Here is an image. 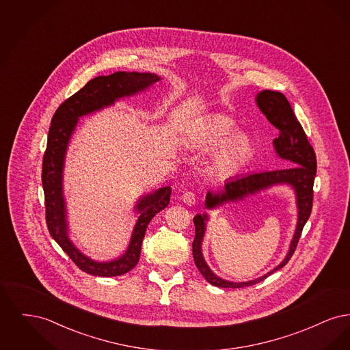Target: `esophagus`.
I'll return each mask as SVG.
<instances>
[{
    "label": "esophagus",
    "instance_id": "obj_1",
    "mask_svg": "<svg viewBox=\"0 0 350 350\" xmlns=\"http://www.w3.org/2000/svg\"><path fill=\"white\" fill-rule=\"evenodd\" d=\"M183 203L187 204V206H193L196 204V194L191 193V191H185L181 197Z\"/></svg>",
    "mask_w": 350,
    "mask_h": 350
}]
</instances>
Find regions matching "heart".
Segmentation results:
<instances>
[{
  "instance_id": "b5f03b06",
  "label": "heart",
  "mask_w": 350,
  "mask_h": 350,
  "mask_svg": "<svg viewBox=\"0 0 350 350\" xmlns=\"http://www.w3.org/2000/svg\"><path fill=\"white\" fill-rule=\"evenodd\" d=\"M234 120L226 114H213L185 139L187 148L213 150L210 169L217 177H227L244 165L252 154V142L244 133H233Z\"/></svg>"
}]
</instances>
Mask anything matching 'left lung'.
Here are the masks:
<instances>
[{
    "label": "left lung",
    "mask_w": 350,
    "mask_h": 350,
    "mask_svg": "<svg viewBox=\"0 0 350 350\" xmlns=\"http://www.w3.org/2000/svg\"><path fill=\"white\" fill-rule=\"evenodd\" d=\"M256 102L267 120L278 130L280 133L278 137L274 139L273 144L278 156L283 160H287L288 167L280 169V170H271V172L253 173L248 176L236 177L233 180H227V183L224 185V190L221 193H211V191L207 193L206 207L215 208L217 206L227 202L243 200L250 194L265 190L273 185L287 183L293 186L297 194V206H298L297 230L294 233L293 241L290 244L288 253L286 254L284 260L278 267H274L271 271H269L267 274L257 280L248 281V282H231V281L219 278L211 271V269L207 267L202 256V241L206 231V221L208 217L207 214L196 215L194 217L196 237L193 241L194 262L198 267L200 274L204 277V280L217 287L239 288V287L252 286L264 281L270 274L282 269L297 250L303 227L311 215V210H312L314 181L317 176V154L307 139V135L295 117L288 100L282 93L273 92V90H262L261 93L257 94Z\"/></svg>",
    "instance_id": "obj_1"
}]
</instances>
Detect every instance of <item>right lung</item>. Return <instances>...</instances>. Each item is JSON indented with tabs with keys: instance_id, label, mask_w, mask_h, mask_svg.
Instances as JSON below:
<instances>
[{
	"instance_id": "add662e5",
	"label": "right lung",
	"mask_w": 350,
	"mask_h": 350,
	"mask_svg": "<svg viewBox=\"0 0 350 350\" xmlns=\"http://www.w3.org/2000/svg\"><path fill=\"white\" fill-rule=\"evenodd\" d=\"M159 80L160 77L153 73L139 72H116L109 76H98L64 100L51 120L47 148L43 156L42 167L46 221L53 240L67 253L69 258L88 274L116 277L136 267L140 258L146 230L152 217L169 204L172 189L165 186L139 200L135 206L139 217L133 227L129 250L122 257L109 262L93 261L77 250L68 237L66 200L63 196V169L69 139L79 123V118L110 106L119 98L133 96Z\"/></svg>"
}]
</instances>
